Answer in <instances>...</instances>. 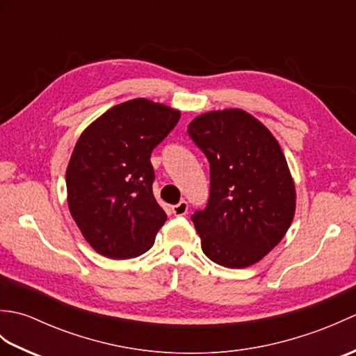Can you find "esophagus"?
<instances>
[{
    "mask_svg": "<svg viewBox=\"0 0 356 356\" xmlns=\"http://www.w3.org/2000/svg\"><path fill=\"white\" fill-rule=\"evenodd\" d=\"M171 213L174 214V216H177V217H182V216H186V213H188V202L186 200H180L177 205H174L172 208H171Z\"/></svg>",
    "mask_w": 356,
    "mask_h": 356,
    "instance_id": "esophagus-1",
    "label": "esophagus"
}]
</instances>
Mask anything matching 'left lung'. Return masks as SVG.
Masks as SVG:
<instances>
[{
  "label": "left lung",
  "mask_w": 356,
  "mask_h": 356,
  "mask_svg": "<svg viewBox=\"0 0 356 356\" xmlns=\"http://www.w3.org/2000/svg\"><path fill=\"white\" fill-rule=\"evenodd\" d=\"M209 162V197L191 220L209 260L240 269L261 260L289 229L295 188L278 142L241 110L211 111L188 125Z\"/></svg>",
  "instance_id": "1"
}]
</instances>
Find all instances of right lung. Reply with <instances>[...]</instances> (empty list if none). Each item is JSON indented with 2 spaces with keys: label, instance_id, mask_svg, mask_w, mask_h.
I'll list each match as a JSON object with an SVG mask.
<instances>
[{
  "label": "right lung",
  "instance_id": "add662e5",
  "mask_svg": "<svg viewBox=\"0 0 356 356\" xmlns=\"http://www.w3.org/2000/svg\"><path fill=\"white\" fill-rule=\"evenodd\" d=\"M179 119V111L139 97L81 134L65 172L67 200L95 251L124 260L153 246L166 214L154 199L149 157Z\"/></svg>",
  "mask_w": 356,
  "mask_h": 356
}]
</instances>
